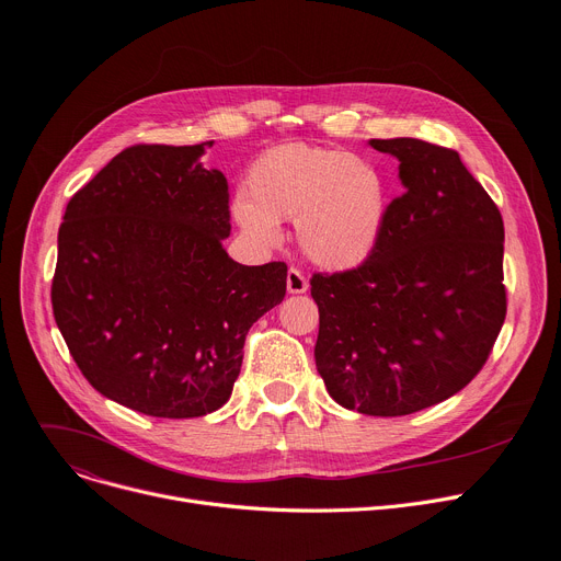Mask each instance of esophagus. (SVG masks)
Wrapping results in <instances>:
<instances>
[{"label": "esophagus", "instance_id": "esophagus-1", "mask_svg": "<svg viewBox=\"0 0 561 561\" xmlns=\"http://www.w3.org/2000/svg\"><path fill=\"white\" fill-rule=\"evenodd\" d=\"M286 288H288V293H293V296H298V293H307L309 279L298 268H290L286 275Z\"/></svg>", "mask_w": 561, "mask_h": 561}]
</instances>
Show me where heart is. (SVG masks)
Segmentation results:
<instances>
[{
  "label": "heart",
  "instance_id": "heart-1",
  "mask_svg": "<svg viewBox=\"0 0 561 561\" xmlns=\"http://www.w3.org/2000/svg\"><path fill=\"white\" fill-rule=\"evenodd\" d=\"M245 188L248 197L236 195L231 214L248 239L275 248L279 222H298L302 252L328 271L364 263L387 222L389 186L381 170L328 147H273L252 163Z\"/></svg>",
  "mask_w": 561,
  "mask_h": 561
}]
</instances>
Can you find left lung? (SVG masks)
<instances>
[{
    "label": "left lung",
    "instance_id": "obj_1",
    "mask_svg": "<svg viewBox=\"0 0 561 561\" xmlns=\"http://www.w3.org/2000/svg\"><path fill=\"white\" fill-rule=\"evenodd\" d=\"M400 161L370 256L311 277L320 311L316 368L328 393L366 416H407L461 391L505 322V225L455 150L370 138Z\"/></svg>",
    "mask_w": 561,
    "mask_h": 561
}]
</instances>
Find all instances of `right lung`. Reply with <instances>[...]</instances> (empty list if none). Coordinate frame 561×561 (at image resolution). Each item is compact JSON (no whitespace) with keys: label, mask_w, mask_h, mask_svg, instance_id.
<instances>
[{"label":"right lung","mask_w":561,"mask_h":561,"mask_svg":"<svg viewBox=\"0 0 561 561\" xmlns=\"http://www.w3.org/2000/svg\"><path fill=\"white\" fill-rule=\"evenodd\" d=\"M199 145H134L72 195L58 227L51 307L104 398L157 419L220 409L248 330L286 296V263L222 248L229 186Z\"/></svg>","instance_id":"obj_1"}]
</instances>
